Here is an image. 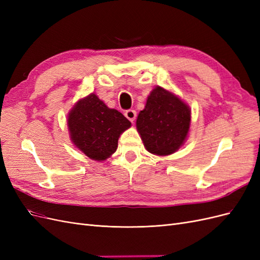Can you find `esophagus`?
I'll return each mask as SVG.
<instances>
[{"label": "esophagus", "mask_w": 260, "mask_h": 260, "mask_svg": "<svg viewBox=\"0 0 260 260\" xmlns=\"http://www.w3.org/2000/svg\"><path fill=\"white\" fill-rule=\"evenodd\" d=\"M124 116L127 117L131 122H133V121L136 120V118H137V112L133 111V109H128V111H125Z\"/></svg>", "instance_id": "esophagus-1"}]
</instances>
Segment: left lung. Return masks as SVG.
Instances as JSON below:
<instances>
[{"label": "left lung", "mask_w": 260, "mask_h": 260, "mask_svg": "<svg viewBox=\"0 0 260 260\" xmlns=\"http://www.w3.org/2000/svg\"><path fill=\"white\" fill-rule=\"evenodd\" d=\"M190 123V107L174 93L156 86L139 113L137 130L149 153L166 156L183 145Z\"/></svg>", "instance_id": "left-lung-1"}]
</instances>
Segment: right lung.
Here are the masks:
<instances>
[{
  "mask_svg": "<svg viewBox=\"0 0 260 260\" xmlns=\"http://www.w3.org/2000/svg\"><path fill=\"white\" fill-rule=\"evenodd\" d=\"M68 130L74 145L93 160L109 158L121 133L131 122L120 112L108 108L94 93L78 101L68 114Z\"/></svg>",
  "mask_w": 260,
  "mask_h": 260,
  "instance_id": "add662e5",
  "label": "right lung"
}]
</instances>
